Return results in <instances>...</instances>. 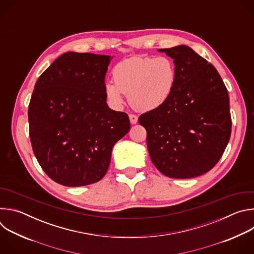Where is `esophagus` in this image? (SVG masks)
I'll list each match as a JSON object with an SVG mask.
<instances>
[{
	"mask_svg": "<svg viewBox=\"0 0 254 254\" xmlns=\"http://www.w3.org/2000/svg\"><path fill=\"white\" fill-rule=\"evenodd\" d=\"M129 121H130V124L131 125H134V124H136V122H137V117L135 116V115H129Z\"/></svg>",
	"mask_w": 254,
	"mask_h": 254,
	"instance_id": "obj_1",
	"label": "esophagus"
}]
</instances>
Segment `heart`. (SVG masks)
<instances>
[{
  "label": "heart",
  "instance_id": "1",
  "mask_svg": "<svg viewBox=\"0 0 254 254\" xmlns=\"http://www.w3.org/2000/svg\"><path fill=\"white\" fill-rule=\"evenodd\" d=\"M176 66L167 56H134L118 63L113 70L115 83L106 82L104 92L115 104L128 94L129 104L137 111L148 112L164 104L176 82Z\"/></svg>",
  "mask_w": 254,
  "mask_h": 254
}]
</instances>
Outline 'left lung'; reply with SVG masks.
Masks as SVG:
<instances>
[{
  "instance_id": "left-lung-1",
  "label": "left lung",
  "mask_w": 254,
  "mask_h": 254,
  "mask_svg": "<svg viewBox=\"0 0 254 254\" xmlns=\"http://www.w3.org/2000/svg\"><path fill=\"white\" fill-rule=\"evenodd\" d=\"M174 59L176 82L168 100L142 114L147 147L165 176L189 179L210 171L231 134L227 88L218 71L186 45L159 49Z\"/></svg>"
}]
</instances>
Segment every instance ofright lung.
Masks as SVG:
<instances>
[{"instance_id":"obj_1","label":"right lung","mask_w":254,"mask_h":254,"mask_svg":"<svg viewBox=\"0 0 254 254\" xmlns=\"http://www.w3.org/2000/svg\"><path fill=\"white\" fill-rule=\"evenodd\" d=\"M111 59L66 52L35 84L28 108L32 149L60 185L98 182L110 167L115 143L130 128L128 116L106 104L104 78Z\"/></svg>"}]
</instances>
